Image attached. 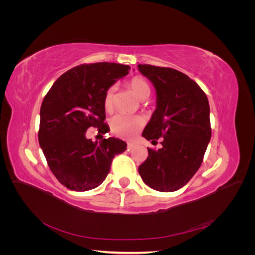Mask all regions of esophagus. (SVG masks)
<instances>
[{
  "instance_id": "esophagus-1",
  "label": "esophagus",
  "mask_w": 255,
  "mask_h": 255,
  "mask_svg": "<svg viewBox=\"0 0 255 255\" xmlns=\"http://www.w3.org/2000/svg\"><path fill=\"white\" fill-rule=\"evenodd\" d=\"M136 144V142H133V141H128V149L130 150L132 148H134V145Z\"/></svg>"
}]
</instances>
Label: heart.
I'll list each match as a JSON object with an SVG mask.
<instances>
[{
    "instance_id": "heart-1",
    "label": "heart",
    "mask_w": 255,
    "mask_h": 255,
    "mask_svg": "<svg viewBox=\"0 0 255 255\" xmlns=\"http://www.w3.org/2000/svg\"><path fill=\"white\" fill-rule=\"evenodd\" d=\"M129 87L132 88L134 94L141 100H144L150 96V86L148 82L139 75H135L128 81ZM115 85H112L107 88L103 96V105L106 111H111L113 109L114 103V94H115ZM144 119L139 115H126L117 114L111 119L110 127L111 130L119 137L133 138L144 126Z\"/></svg>"
}]
</instances>
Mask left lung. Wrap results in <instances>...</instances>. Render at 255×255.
Instances as JSON below:
<instances>
[{"instance_id":"8db88e82","label":"left lung","mask_w":255,"mask_h":255,"mask_svg":"<svg viewBox=\"0 0 255 255\" xmlns=\"http://www.w3.org/2000/svg\"><path fill=\"white\" fill-rule=\"evenodd\" d=\"M154 85L157 107L142 132L146 140L161 139L158 150L148 148L138 167L142 181L158 191L186 185L201 166L212 136L210 104L201 87L188 75L168 67L138 65Z\"/></svg>"}]
</instances>
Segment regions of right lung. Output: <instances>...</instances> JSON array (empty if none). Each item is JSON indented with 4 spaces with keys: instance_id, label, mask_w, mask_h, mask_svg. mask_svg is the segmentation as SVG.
<instances>
[{
    "instance_id": "right-lung-1",
    "label": "right lung",
    "mask_w": 255,
    "mask_h": 255,
    "mask_svg": "<svg viewBox=\"0 0 255 255\" xmlns=\"http://www.w3.org/2000/svg\"><path fill=\"white\" fill-rule=\"evenodd\" d=\"M115 63L83 64L60 75L45 95L40 109L38 140L52 173L68 189L86 191L101 185L113 158L127 150L118 138L94 142L86 130L109 132L104 123L105 90L128 73ZM103 137V136H102Z\"/></svg>"
}]
</instances>
